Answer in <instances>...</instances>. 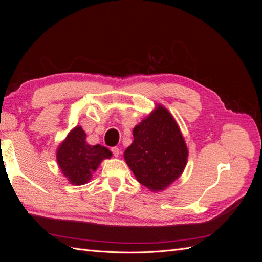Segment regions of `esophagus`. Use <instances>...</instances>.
Segmentation results:
<instances>
[{"label":"esophagus","instance_id":"obj_1","mask_svg":"<svg viewBox=\"0 0 262 262\" xmlns=\"http://www.w3.org/2000/svg\"><path fill=\"white\" fill-rule=\"evenodd\" d=\"M112 152H113V155L115 157H118L119 154H120V150H119L118 147H112Z\"/></svg>","mask_w":262,"mask_h":262}]
</instances>
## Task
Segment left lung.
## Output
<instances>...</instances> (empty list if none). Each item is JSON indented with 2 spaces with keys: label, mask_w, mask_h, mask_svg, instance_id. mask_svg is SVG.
Here are the masks:
<instances>
[{
  "label": "left lung",
  "mask_w": 262,
  "mask_h": 262,
  "mask_svg": "<svg viewBox=\"0 0 262 262\" xmlns=\"http://www.w3.org/2000/svg\"><path fill=\"white\" fill-rule=\"evenodd\" d=\"M124 160L140 184L153 191L168 187L184 171L188 149L175 119L162 106L133 129Z\"/></svg>",
  "instance_id": "8db88e82"
}]
</instances>
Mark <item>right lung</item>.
Listing matches in <instances>:
<instances>
[{"label":"right lung","mask_w":262,"mask_h":262,"mask_svg":"<svg viewBox=\"0 0 262 262\" xmlns=\"http://www.w3.org/2000/svg\"><path fill=\"white\" fill-rule=\"evenodd\" d=\"M110 156L112 152L107 147L86 143V134L81 126H76L69 133L57 152L63 175L76 186L86 184L100 162Z\"/></svg>","instance_id":"1"}]
</instances>
